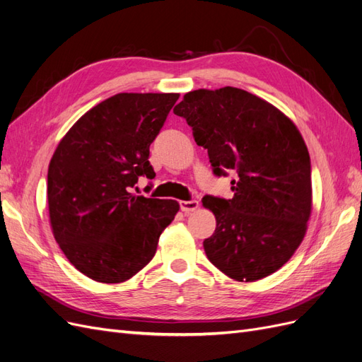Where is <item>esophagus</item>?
I'll return each mask as SVG.
<instances>
[{
  "label": "esophagus",
  "instance_id": "esophagus-1",
  "mask_svg": "<svg viewBox=\"0 0 362 362\" xmlns=\"http://www.w3.org/2000/svg\"><path fill=\"white\" fill-rule=\"evenodd\" d=\"M200 207V203H198L197 200H189V202H180V209L185 212V214H191V212H195L197 209Z\"/></svg>",
  "mask_w": 362,
  "mask_h": 362
}]
</instances>
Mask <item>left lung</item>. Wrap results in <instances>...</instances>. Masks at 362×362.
<instances>
[{
  "label": "left lung",
  "mask_w": 362,
  "mask_h": 362,
  "mask_svg": "<svg viewBox=\"0 0 362 362\" xmlns=\"http://www.w3.org/2000/svg\"><path fill=\"white\" fill-rule=\"evenodd\" d=\"M207 148L218 177L236 173L233 198L203 206L216 218L207 259L236 281H257L295 254L311 214V162L298 127L269 102L224 87L194 90L174 107Z\"/></svg>",
  "instance_id": "obj_1"
}]
</instances>
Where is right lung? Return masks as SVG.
I'll use <instances>...</instances> for the list:
<instances>
[{
	"label": "right lung",
	"mask_w": 362,
	"mask_h": 362,
	"mask_svg": "<svg viewBox=\"0 0 362 362\" xmlns=\"http://www.w3.org/2000/svg\"><path fill=\"white\" fill-rule=\"evenodd\" d=\"M179 93H119L81 117L48 168L54 238L76 269L99 283H123L153 259L176 200L131 194L153 179L150 144Z\"/></svg>",
	"instance_id": "add662e5"
}]
</instances>
